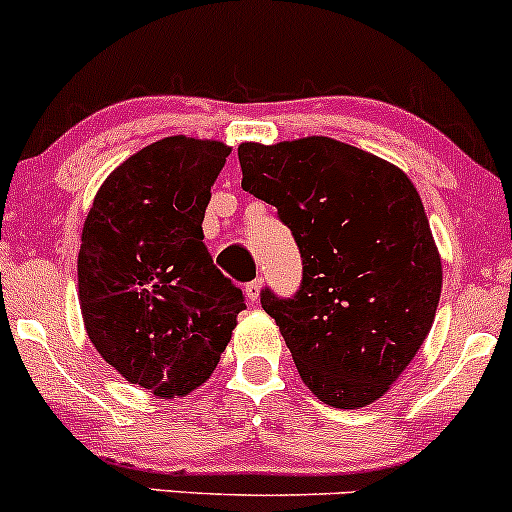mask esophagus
<instances>
[{
  "label": "esophagus",
  "instance_id": "1",
  "mask_svg": "<svg viewBox=\"0 0 512 512\" xmlns=\"http://www.w3.org/2000/svg\"><path fill=\"white\" fill-rule=\"evenodd\" d=\"M261 290H263V280H254V283L246 285V297H249L251 304H256L258 300H261Z\"/></svg>",
  "mask_w": 512,
  "mask_h": 512
}]
</instances>
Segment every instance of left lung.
Wrapping results in <instances>:
<instances>
[{"label":"left lung","mask_w":512,"mask_h":512,"mask_svg":"<svg viewBox=\"0 0 512 512\" xmlns=\"http://www.w3.org/2000/svg\"><path fill=\"white\" fill-rule=\"evenodd\" d=\"M241 188L278 208L302 254L295 300L263 292L302 382L363 409L399 380L438 312L442 261L421 195L387 159L333 137L241 142Z\"/></svg>","instance_id":"1"}]
</instances>
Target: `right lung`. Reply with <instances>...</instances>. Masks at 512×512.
<instances>
[{
  "instance_id": "right-lung-1",
  "label": "right lung",
  "mask_w": 512,
  "mask_h": 512,
  "mask_svg": "<svg viewBox=\"0 0 512 512\" xmlns=\"http://www.w3.org/2000/svg\"><path fill=\"white\" fill-rule=\"evenodd\" d=\"M232 147L171 135L108 174L84 220L77 295L108 365L157 399L210 380L244 309L203 244L210 188Z\"/></svg>"
}]
</instances>
